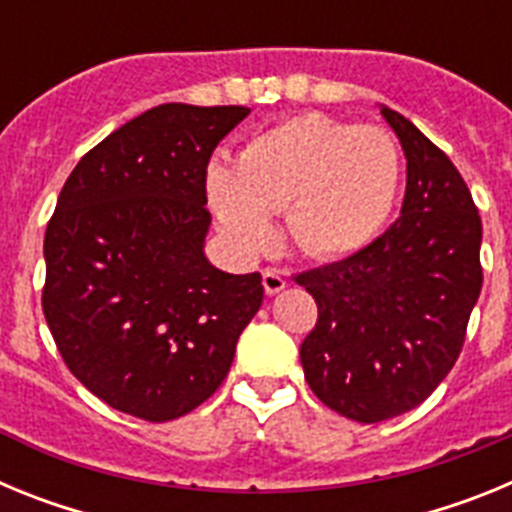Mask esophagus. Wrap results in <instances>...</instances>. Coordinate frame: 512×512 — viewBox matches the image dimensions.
Instances as JSON below:
<instances>
[{
    "mask_svg": "<svg viewBox=\"0 0 512 512\" xmlns=\"http://www.w3.org/2000/svg\"><path fill=\"white\" fill-rule=\"evenodd\" d=\"M261 282H264L266 295H277V292H282V289L287 287V277H284V271L279 269L261 271Z\"/></svg>",
    "mask_w": 512,
    "mask_h": 512,
    "instance_id": "esophagus-1",
    "label": "esophagus"
}]
</instances>
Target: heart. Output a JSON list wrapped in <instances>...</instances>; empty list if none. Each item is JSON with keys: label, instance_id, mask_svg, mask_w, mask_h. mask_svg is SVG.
<instances>
[{"label": "heart", "instance_id": "b5f03b06", "mask_svg": "<svg viewBox=\"0 0 512 512\" xmlns=\"http://www.w3.org/2000/svg\"><path fill=\"white\" fill-rule=\"evenodd\" d=\"M400 151L387 130L300 112L253 135L238 161H210L205 197L217 228L243 256L274 235L284 210L289 241L312 259H343L379 235L397 200Z\"/></svg>", "mask_w": 512, "mask_h": 512}]
</instances>
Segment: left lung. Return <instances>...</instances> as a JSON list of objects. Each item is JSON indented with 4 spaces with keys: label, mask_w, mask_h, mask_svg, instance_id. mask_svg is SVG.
<instances>
[{
    "label": "left lung",
    "mask_w": 512,
    "mask_h": 512,
    "mask_svg": "<svg viewBox=\"0 0 512 512\" xmlns=\"http://www.w3.org/2000/svg\"><path fill=\"white\" fill-rule=\"evenodd\" d=\"M408 158L402 212L361 251L297 274L318 305L300 346L310 390L359 423L418 408L446 379L482 289V220L451 158L382 107Z\"/></svg>",
    "instance_id": "left-lung-1"
}]
</instances>
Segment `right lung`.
<instances>
[{
  "instance_id": "right-lung-1",
  "label": "right lung",
  "mask_w": 512,
  "mask_h": 512,
  "mask_svg": "<svg viewBox=\"0 0 512 512\" xmlns=\"http://www.w3.org/2000/svg\"><path fill=\"white\" fill-rule=\"evenodd\" d=\"M248 107L158 104L84 153L45 228L43 315L63 364L120 413L182 418L223 384L261 274L202 253L205 171Z\"/></svg>"
}]
</instances>
